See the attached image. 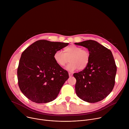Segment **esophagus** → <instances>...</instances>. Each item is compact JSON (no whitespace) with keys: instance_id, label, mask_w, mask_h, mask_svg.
Returning a JSON list of instances; mask_svg holds the SVG:
<instances>
[{"instance_id":"1","label":"esophagus","mask_w":129,"mask_h":129,"mask_svg":"<svg viewBox=\"0 0 129 129\" xmlns=\"http://www.w3.org/2000/svg\"><path fill=\"white\" fill-rule=\"evenodd\" d=\"M72 73H70V72H69V76L70 77H72Z\"/></svg>"}]
</instances>
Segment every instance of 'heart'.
<instances>
[{
	"instance_id": "heart-1",
	"label": "heart",
	"mask_w": 129,
	"mask_h": 129,
	"mask_svg": "<svg viewBox=\"0 0 129 129\" xmlns=\"http://www.w3.org/2000/svg\"><path fill=\"white\" fill-rule=\"evenodd\" d=\"M90 58V54L88 50L73 45L64 48L63 52L57 50L53 54L54 61L61 67H65L69 61L70 63L67 66V69L71 71L86 68Z\"/></svg>"
}]
</instances>
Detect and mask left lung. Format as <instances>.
Listing matches in <instances>:
<instances>
[{"label":"left lung","instance_id":"8db88e82","mask_svg":"<svg viewBox=\"0 0 129 129\" xmlns=\"http://www.w3.org/2000/svg\"><path fill=\"white\" fill-rule=\"evenodd\" d=\"M75 44L87 48L90 54L87 67L73 74L77 80L76 94L88 103L100 102L111 93L115 85L117 68L112 53L94 40Z\"/></svg>","mask_w":129,"mask_h":129}]
</instances>
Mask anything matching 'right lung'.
<instances>
[{
	"mask_svg": "<svg viewBox=\"0 0 129 129\" xmlns=\"http://www.w3.org/2000/svg\"><path fill=\"white\" fill-rule=\"evenodd\" d=\"M68 44L40 40L21 54L17 69L18 85L22 93L31 101L46 103L58 95L69 75L54 61L53 54Z\"/></svg>",
	"mask_w": 129,
	"mask_h": 129,
	"instance_id": "1",
	"label": "right lung"
}]
</instances>
